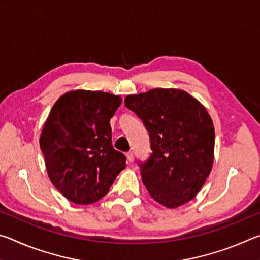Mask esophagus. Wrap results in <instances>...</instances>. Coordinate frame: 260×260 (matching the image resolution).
<instances>
[{
	"mask_svg": "<svg viewBox=\"0 0 260 260\" xmlns=\"http://www.w3.org/2000/svg\"><path fill=\"white\" fill-rule=\"evenodd\" d=\"M126 157H127V160L128 162H133L134 161V153L132 151H128L126 153Z\"/></svg>",
	"mask_w": 260,
	"mask_h": 260,
	"instance_id": "obj_1",
	"label": "esophagus"
}]
</instances>
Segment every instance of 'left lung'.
I'll return each instance as SVG.
<instances>
[{"label": "left lung", "mask_w": 260, "mask_h": 260, "mask_svg": "<svg viewBox=\"0 0 260 260\" xmlns=\"http://www.w3.org/2000/svg\"><path fill=\"white\" fill-rule=\"evenodd\" d=\"M125 104L150 134L152 153L141 164L150 196L169 209L195 199L214 158V126L204 105L177 88L127 95Z\"/></svg>", "instance_id": "obj_1"}]
</instances>
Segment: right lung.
I'll return each instance as SVG.
<instances>
[{
    "label": "right lung",
    "instance_id": "1",
    "mask_svg": "<svg viewBox=\"0 0 260 260\" xmlns=\"http://www.w3.org/2000/svg\"><path fill=\"white\" fill-rule=\"evenodd\" d=\"M119 95L70 90L56 101L43 125L40 148L51 183L76 204L105 196L126 167L113 149L110 119L120 107Z\"/></svg>",
    "mask_w": 260,
    "mask_h": 260
}]
</instances>
